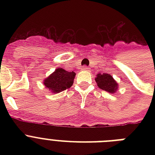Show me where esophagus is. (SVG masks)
Instances as JSON below:
<instances>
[{
  "instance_id": "obj_1",
  "label": "esophagus",
  "mask_w": 155,
  "mask_h": 155,
  "mask_svg": "<svg viewBox=\"0 0 155 155\" xmlns=\"http://www.w3.org/2000/svg\"><path fill=\"white\" fill-rule=\"evenodd\" d=\"M81 70L82 71H89V68H87V66H84V67H82V68H81Z\"/></svg>"
}]
</instances>
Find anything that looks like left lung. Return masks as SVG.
I'll list each match as a JSON object with an SVG mask.
<instances>
[{
	"instance_id": "obj_1",
	"label": "left lung",
	"mask_w": 155,
	"mask_h": 155,
	"mask_svg": "<svg viewBox=\"0 0 155 155\" xmlns=\"http://www.w3.org/2000/svg\"><path fill=\"white\" fill-rule=\"evenodd\" d=\"M95 80L97 84V86L101 89L109 92L111 94L115 93L118 90V83H117L113 77L108 73H98Z\"/></svg>"
}]
</instances>
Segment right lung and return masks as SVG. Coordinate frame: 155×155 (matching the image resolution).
I'll return each instance as SVG.
<instances>
[{"mask_svg":"<svg viewBox=\"0 0 155 155\" xmlns=\"http://www.w3.org/2000/svg\"><path fill=\"white\" fill-rule=\"evenodd\" d=\"M75 77L74 71H67L63 68H58L43 80V84L51 92L58 93L71 87Z\"/></svg>","mask_w":155,"mask_h":155,"instance_id":"1","label":"right lung"}]
</instances>
